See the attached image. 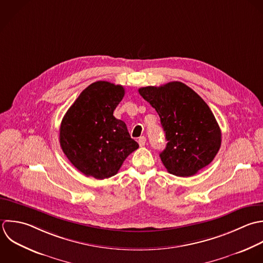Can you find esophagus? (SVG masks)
I'll use <instances>...</instances> for the list:
<instances>
[{
  "label": "esophagus",
  "mask_w": 263,
  "mask_h": 263,
  "mask_svg": "<svg viewBox=\"0 0 263 263\" xmlns=\"http://www.w3.org/2000/svg\"><path fill=\"white\" fill-rule=\"evenodd\" d=\"M145 142H146V138L144 136H141V137L138 138V143H139L140 146H144Z\"/></svg>",
  "instance_id": "obj_1"
}]
</instances>
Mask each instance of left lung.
Here are the masks:
<instances>
[{"label":"left lung","mask_w":263,"mask_h":263,"mask_svg":"<svg viewBox=\"0 0 263 263\" xmlns=\"http://www.w3.org/2000/svg\"><path fill=\"white\" fill-rule=\"evenodd\" d=\"M138 92L160 117L168 141L160 157L169 173L190 177L213 161L221 131L201 96L181 82L142 87Z\"/></svg>","instance_id":"obj_1"}]
</instances>
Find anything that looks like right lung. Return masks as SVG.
<instances>
[{
  "label": "right lung",
  "instance_id": "1",
  "mask_svg": "<svg viewBox=\"0 0 263 263\" xmlns=\"http://www.w3.org/2000/svg\"><path fill=\"white\" fill-rule=\"evenodd\" d=\"M124 95L121 85L95 82L83 90L62 119L60 146L86 176L104 179L116 175L126 158L139 147L126 124L114 117Z\"/></svg>",
  "mask_w": 263,
  "mask_h": 263
}]
</instances>
